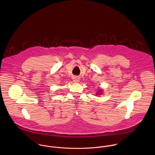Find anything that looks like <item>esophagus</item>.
Segmentation results:
<instances>
[{
    "instance_id": "esophagus-1",
    "label": "esophagus",
    "mask_w": 155,
    "mask_h": 155,
    "mask_svg": "<svg viewBox=\"0 0 155 155\" xmlns=\"http://www.w3.org/2000/svg\"><path fill=\"white\" fill-rule=\"evenodd\" d=\"M73 81H74V82L78 83V82H79L80 81V79L79 78H78V77H74L73 78Z\"/></svg>"
}]
</instances>
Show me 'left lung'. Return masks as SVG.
Here are the masks:
<instances>
[{"instance_id": "left-lung-1", "label": "left lung", "mask_w": 155, "mask_h": 155, "mask_svg": "<svg viewBox=\"0 0 155 155\" xmlns=\"http://www.w3.org/2000/svg\"><path fill=\"white\" fill-rule=\"evenodd\" d=\"M101 91H102V90H100V91H99V92H98V93H97V95H100V94H101V92H102Z\"/></svg>"}]
</instances>
